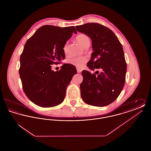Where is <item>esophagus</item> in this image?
<instances>
[{
    "label": "esophagus",
    "instance_id": "34e87169",
    "mask_svg": "<svg viewBox=\"0 0 151 151\" xmlns=\"http://www.w3.org/2000/svg\"><path fill=\"white\" fill-rule=\"evenodd\" d=\"M76 69H77V72H78V73H80V72H81V70L78 68Z\"/></svg>",
    "mask_w": 151,
    "mask_h": 151
}]
</instances>
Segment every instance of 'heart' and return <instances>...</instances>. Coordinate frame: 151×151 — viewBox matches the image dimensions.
<instances>
[{
    "mask_svg": "<svg viewBox=\"0 0 151 151\" xmlns=\"http://www.w3.org/2000/svg\"><path fill=\"white\" fill-rule=\"evenodd\" d=\"M76 41L79 42V44L83 47L84 48L87 45L90 44V40L88 36L84 34H80L76 37ZM63 52L65 54H68V43H66L63 46ZM68 63L70 65H75L78 67H82L84 63L86 62V59L84 57H72L68 59Z\"/></svg>",
    "mask_w": 151,
    "mask_h": 151,
    "instance_id": "1",
    "label": "heart"
}]
</instances>
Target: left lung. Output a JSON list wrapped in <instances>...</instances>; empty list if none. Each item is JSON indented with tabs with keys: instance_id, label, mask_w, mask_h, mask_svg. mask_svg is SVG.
<instances>
[{
	"instance_id": "1",
	"label": "left lung",
	"mask_w": 151,
	"mask_h": 151,
	"mask_svg": "<svg viewBox=\"0 0 151 151\" xmlns=\"http://www.w3.org/2000/svg\"><path fill=\"white\" fill-rule=\"evenodd\" d=\"M76 28L92 40L93 52L86 65L92 71L102 69L97 75L82 71L81 97L88 105L107 106L117 99L124 86L127 65L122 45L111 30L100 24L86 23Z\"/></svg>"
}]
</instances>
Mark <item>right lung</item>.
I'll return each mask as SVG.
<instances>
[{
	"mask_svg": "<svg viewBox=\"0 0 151 151\" xmlns=\"http://www.w3.org/2000/svg\"><path fill=\"white\" fill-rule=\"evenodd\" d=\"M73 33H77L75 27L44 25L25 44L20 77L24 93L38 106H55L65 99L67 88L77 71L63 64L60 71L54 72L51 65L65 59L63 46Z\"/></svg>",
	"mask_w": 151,
	"mask_h": 151,
	"instance_id": "add662e5",
	"label": "right lung"
}]
</instances>
